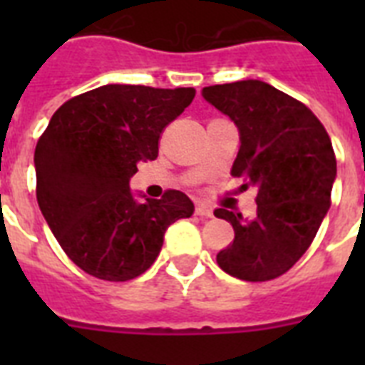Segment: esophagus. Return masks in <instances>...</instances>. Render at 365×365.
<instances>
[{"mask_svg":"<svg viewBox=\"0 0 365 365\" xmlns=\"http://www.w3.org/2000/svg\"><path fill=\"white\" fill-rule=\"evenodd\" d=\"M195 214L200 217H212V210L206 205H197V208H195Z\"/></svg>","mask_w":365,"mask_h":365,"instance_id":"1","label":"esophagus"}]
</instances>
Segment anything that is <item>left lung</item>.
Wrapping results in <instances>:
<instances>
[{
	"instance_id": "1",
	"label": "left lung",
	"mask_w": 365,
	"mask_h": 365,
	"mask_svg": "<svg viewBox=\"0 0 365 365\" xmlns=\"http://www.w3.org/2000/svg\"><path fill=\"white\" fill-rule=\"evenodd\" d=\"M202 98L239 128L231 174L257 189V214L248 220L225 208L235 240L217 254L223 271L265 282L294 267L329 210L337 176L331 140L305 104L269 83L244 79L202 88Z\"/></svg>"
}]
</instances>
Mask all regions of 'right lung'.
<instances>
[{
    "instance_id": "add662e5",
    "label": "right lung",
    "mask_w": 365,
    "mask_h": 365,
    "mask_svg": "<svg viewBox=\"0 0 365 365\" xmlns=\"http://www.w3.org/2000/svg\"><path fill=\"white\" fill-rule=\"evenodd\" d=\"M195 98L193 87L104 85L60 106L36 145L37 205L68 257L102 280L125 282L157 259L166 229L191 217L182 191L134 193L138 163Z\"/></svg>"
}]
</instances>
